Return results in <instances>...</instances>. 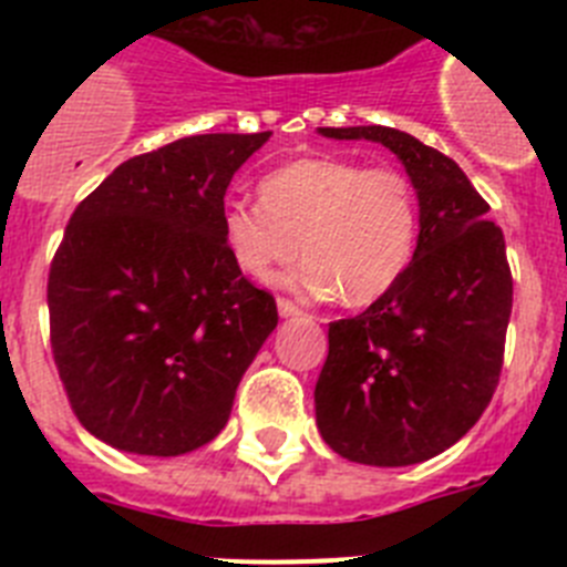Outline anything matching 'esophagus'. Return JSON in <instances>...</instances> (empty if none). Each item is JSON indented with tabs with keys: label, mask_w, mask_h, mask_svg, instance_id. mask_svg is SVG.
Returning a JSON list of instances; mask_svg holds the SVG:
<instances>
[{
	"label": "esophagus",
	"mask_w": 567,
	"mask_h": 567,
	"mask_svg": "<svg viewBox=\"0 0 567 567\" xmlns=\"http://www.w3.org/2000/svg\"><path fill=\"white\" fill-rule=\"evenodd\" d=\"M278 312L284 315V318H292V315H300V307L295 303V300L278 298Z\"/></svg>",
	"instance_id": "1"
}]
</instances>
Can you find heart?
<instances>
[{
  "label": "heart",
  "mask_w": 567,
  "mask_h": 567,
  "mask_svg": "<svg viewBox=\"0 0 567 567\" xmlns=\"http://www.w3.org/2000/svg\"><path fill=\"white\" fill-rule=\"evenodd\" d=\"M221 235L235 267L269 280L307 258L298 280L343 307H369L394 289L417 249L420 195L398 167L307 155L258 182V204L224 207Z\"/></svg>",
  "instance_id": "b5f03b06"
}]
</instances>
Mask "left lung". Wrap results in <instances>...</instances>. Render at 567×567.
I'll use <instances>...</instances> for the list:
<instances>
[{
	"label": "left lung",
	"mask_w": 567,
	"mask_h": 567,
	"mask_svg": "<svg viewBox=\"0 0 567 567\" xmlns=\"http://www.w3.org/2000/svg\"><path fill=\"white\" fill-rule=\"evenodd\" d=\"M403 162L420 195L414 258L365 312L329 323L318 429L340 457L414 465L457 443L497 392L514 278L503 229L463 169L394 127H320Z\"/></svg>",
	"instance_id": "obj_1"
}]
</instances>
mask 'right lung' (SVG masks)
<instances>
[{"label": "right lung", "instance_id": "obj_1", "mask_svg": "<svg viewBox=\"0 0 567 567\" xmlns=\"http://www.w3.org/2000/svg\"><path fill=\"white\" fill-rule=\"evenodd\" d=\"M272 133H207L127 158L73 209L48 275L50 349L79 423L175 457L215 437L278 327L221 235L235 169Z\"/></svg>", "mask_w": 567, "mask_h": 567}]
</instances>
